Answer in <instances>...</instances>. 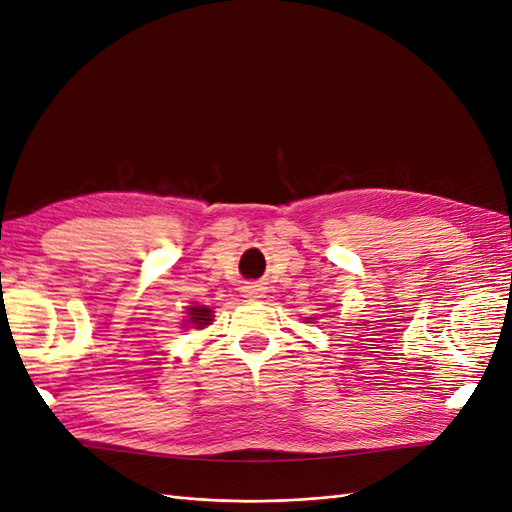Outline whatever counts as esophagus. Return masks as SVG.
I'll use <instances>...</instances> for the list:
<instances>
[{"mask_svg":"<svg viewBox=\"0 0 512 512\" xmlns=\"http://www.w3.org/2000/svg\"><path fill=\"white\" fill-rule=\"evenodd\" d=\"M243 297L245 299H258V297H262V294H260L258 286H245L243 288Z\"/></svg>","mask_w":512,"mask_h":512,"instance_id":"34e87169","label":"esophagus"}]
</instances>
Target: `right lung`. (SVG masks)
I'll return each mask as SVG.
<instances>
[{
	"mask_svg": "<svg viewBox=\"0 0 512 512\" xmlns=\"http://www.w3.org/2000/svg\"><path fill=\"white\" fill-rule=\"evenodd\" d=\"M183 322H185V327H190L192 324L194 329H203V327H207V324L213 322V312L205 305H190L188 320H183Z\"/></svg>",
	"mask_w": 512,
	"mask_h": 512,
	"instance_id": "add662e5",
	"label": "right lung"
}]
</instances>
